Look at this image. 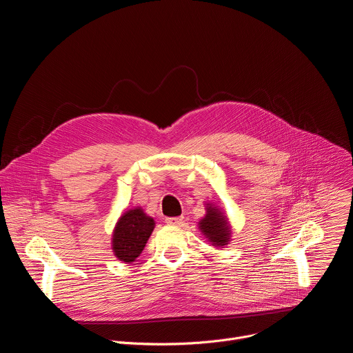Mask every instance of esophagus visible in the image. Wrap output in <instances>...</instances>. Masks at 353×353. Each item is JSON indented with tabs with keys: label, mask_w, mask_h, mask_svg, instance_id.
<instances>
[{
	"label": "esophagus",
	"mask_w": 353,
	"mask_h": 353,
	"mask_svg": "<svg viewBox=\"0 0 353 353\" xmlns=\"http://www.w3.org/2000/svg\"><path fill=\"white\" fill-rule=\"evenodd\" d=\"M182 221H183L182 217H168V219H165V223L170 224V225H179V224H182Z\"/></svg>",
	"instance_id": "1"
}]
</instances>
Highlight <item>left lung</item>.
<instances>
[{"label":"left lung","instance_id":"1","mask_svg":"<svg viewBox=\"0 0 353 353\" xmlns=\"http://www.w3.org/2000/svg\"><path fill=\"white\" fill-rule=\"evenodd\" d=\"M200 230L208 238L210 242H213L217 246H223L228 242L230 228L227 220L221 216L220 211L214 207L207 208V216L200 221Z\"/></svg>","mask_w":353,"mask_h":353}]
</instances>
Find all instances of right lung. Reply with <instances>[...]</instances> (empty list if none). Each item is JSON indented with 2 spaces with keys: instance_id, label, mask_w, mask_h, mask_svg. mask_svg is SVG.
<instances>
[{
  "instance_id": "obj_1",
  "label": "right lung",
  "mask_w": 353,
  "mask_h": 353,
  "mask_svg": "<svg viewBox=\"0 0 353 353\" xmlns=\"http://www.w3.org/2000/svg\"><path fill=\"white\" fill-rule=\"evenodd\" d=\"M154 230V220L148 217L142 210L134 208L125 213L117 224L112 249L122 261H133L142 253L148 239Z\"/></svg>"
}]
</instances>
